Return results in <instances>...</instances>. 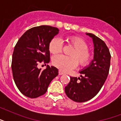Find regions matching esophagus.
Listing matches in <instances>:
<instances>
[{
    "label": "esophagus",
    "instance_id": "1",
    "mask_svg": "<svg viewBox=\"0 0 121 121\" xmlns=\"http://www.w3.org/2000/svg\"><path fill=\"white\" fill-rule=\"evenodd\" d=\"M63 74H64V73L61 70H59V75H62Z\"/></svg>",
    "mask_w": 121,
    "mask_h": 121
}]
</instances>
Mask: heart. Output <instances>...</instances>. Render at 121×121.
<instances>
[{
	"instance_id": "b5f03b06",
	"label": "heart",
	"mask_w": 121,
	"mask_h": 121,
	"mask_svg": "<svg viewBox=\"0 0 121 121\" xmlns=\"http://www.w3.org/2000/svg\"><path fill=\"white\" fill-rule=\"evenodd\" d=\"M67 42L74 48L70 53L71 56L57 55L53 57V63L63 72H68L75 68L77 62L80 66H85L90 61L92 55L88 50V45L84 39L77 36L67 38ZM63 43L58 38H54L49 44V50L53 55H56L62 50Z\"/></svg>"
}]
</instances>
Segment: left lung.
<instances>
[{"mask_svg": "<svg viewBox=\"0 0 121 121\" xmlns=\"http://www.w3.org/2000/svg\"><path fill=\"white\" fill-rule=\"evenodd\" d=\"M86 35L93 41L94 59L80 71V77H70L65 88L68 97L77 102L88 101L99 93L107 79L111 64V54L105 43L92 33Z\"/></svg>", "mask_w": 121, "mask_h": 121, "instance_id": "8db88e82", "label": "left lung"}]
</instances>
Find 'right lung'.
Returning <instances> with one entry per match:
<instances>
[{
  "label": "right lung",
  "instance_id": "obj_1",
  "mask_svg": "<svg viewBox=\"0 0 121 121\" xmlns=\"http://www.w3.org/2000/svg\"><path fill=\"white\" fill-rule=\"evenodd\" d=\"M57 27L40 26L27 30L15 46L12 55V71L14 82L19 91L29 98L45 94L52 80L58 75L55 66L38 68L50 61L49 44L58 34Z\"/></svg>",
  "mask_w": 121,
  "mask_h": 121
}]
</instances>
